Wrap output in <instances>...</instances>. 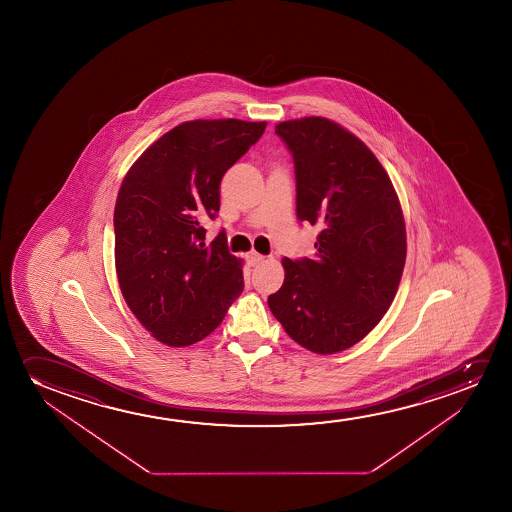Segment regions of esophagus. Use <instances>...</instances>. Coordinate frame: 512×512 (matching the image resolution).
Returning <instances> with one entry per match:
<instances>
[{
    "label": "esophagus",
    "mask_w": 512,
    "mask_h": 512,
    "mask_svg": "<svg viewBox=\"0 0 512 512\" xmlns=\"http://www.w3.org/2000/svg\"><path fill=\"white\" fill-rule=\"evenodd\" d=\"M264 259H266V257L257 252H250L246 255V260H248L250 266H259L260 262H264Z\"/></svg>",
    "instance_id": "obj_1"
}]
</instances>
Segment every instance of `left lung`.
Listing matches in <instances>:
<instances>
[{
  "mask_svg": "<svg viewBox=\"0 0 512 512\" xmlns=\"http://www.w3.org/2000/svg\"><path fill=\"white\" fill-rule=\"evenodd\" d=\"M294 154L297 218L322 231L313 259L281 260L267 304L288 336L316 355L348 350L392 306L406 264L399 196L364 141L325 117L285 120Z\"/></svg>",
  "mask_w": 512,
  "mask_h": 512,
  "instance_id": "left-lung-1",
  "label": "left lung"
}]
</instances>
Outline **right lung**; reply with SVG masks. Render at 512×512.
<instances>
[{"label": "right lung", "mask_w": 512, "mask_h": 512, "mask_svg": "<svg viewBox=\"0 0 512 512\" xmlns=\"http://www.w3.org/2000/svg\"><path fill=\"white\" fill-rule=\"evenodd\" d=\"M267 122L197 119L162 134L120 183L113 211L115 271L138 322L159 343L203 341L243 292V260L220 232L204 243L203 222L220 210L225 171Z\"/></svg>", "instance_id": "right-lung-1"}]
</instances>
